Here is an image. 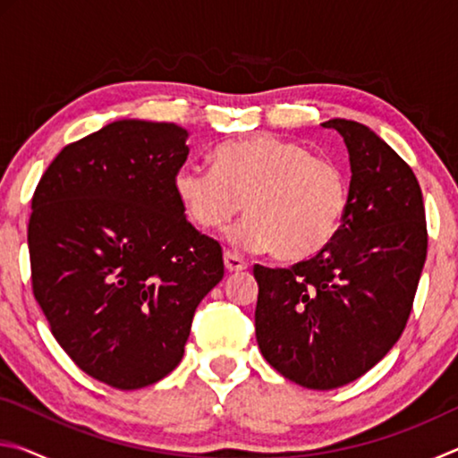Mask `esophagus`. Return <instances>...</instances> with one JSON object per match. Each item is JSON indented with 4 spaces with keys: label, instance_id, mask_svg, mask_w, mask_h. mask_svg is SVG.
Masks as SVG:
<instances>
[{
    "label": "esophagus",
    "instance_id": "obj_1",
    "mask_svg": "<svg viewBox=\"0 0 458 458\" xmlns=\"http://www.w3.org/2000/svg\"><path fill=\"white\" fill-rule=\"evenodd\" d=\"M224 267H226L228 273H240V270L248 268V262L242 257H238L236 252L226 250L224 252Z\"/></svg>",
    "mask_w": 458,
    "mask_h": 458
}]
</instances>
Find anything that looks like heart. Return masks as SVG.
<instances>
[{
	"label": "heart",
	"mask_w": 458,
	"mask_h": 458,
	"mask_svg": "<svg viewBox=\"0 0 458 458\" xmlns=\"http://www.w3.org/2000/svg\"><path fill=\"white\" fill-rule=\"evenodd\" d=\"M174 190L190 220L204 230L222 228L244 206L248 216L228 240L270 250L281 262L319 254L335 238L350 199L344 169L275 135L220 145L214 169L180 167Z\"/></svg>",
	"instance_id": "heart-1"
}]
</instances>
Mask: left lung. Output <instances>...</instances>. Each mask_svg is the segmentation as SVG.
<instances>
[{
    "mask_svg": "<svg viewBox=\"0 0 458 458\" xmlns=\"http://www.w3.org/2000/svg\"><path fill=\"white\" fill-rule=\"evenodd\" d=\"M350 153L347 210L335 238L293 268L254 267L260 353L309 390H333L396 345L426 260L422 191L412 169L369 127L329 119Z\"/></svg>",
    "mask_w": 458,
    "mask_h": 458,
    "instance_id": "1",
    "label": "left lung"
}]
</instances>
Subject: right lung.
Listing matches in <instances>:
<instances>
[{"label": "right lung", "instance_id": "add662e5", "mask_svg": "<svg viewBox=\"0 0 458 458\" xmlns=\"http://www.w3.org/2000/svg\"><path fill=\"white\" fill-rule=\"evenodd\" d=\"M190 133L113 121L46 169L28 226L34 297L62 350L119 390L177 368L222 248L191 226L174 190Z\"/></svg>", "mask_w": 458, "mask_h": 458}]
</instances>
